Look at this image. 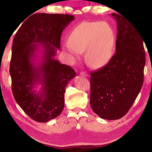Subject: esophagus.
<instances>
[{
  "label": "esophagus",
  "mask_w": 152,
  "mask_h": 152,
  "mask_svg": "<svg viewBox=\"0 0 152 152\" xmlns=\"http://www.w3.org/2000/svg\"><path fill=\"white\" fill-rule=\"evenodd\" d=\"M80 76H83V77H87V76H88V74L86 72H81L80 73Z\"/></svg>",
  "instance_id": "esophagus-1"
}]
</instances>
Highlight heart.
Listing matches in <instances>:
<instances>
[{"label": "heart", "mask_w": 152, "mask_h": 152, "mask_svg": "<svg viewBox=\"0 0 152 152\" xmlns=\"http://www.w3.org/2000/svg\"><path fill=\"white\" fill-rule=\"evenodd\" d=\"M115 33L107 22H83L72 31L70 42L64 45V50L74 59L79 58L85 51L86 60L90 66L99 68L106 65L113 56Z\"/></svg>", "instance_id": "1"}]
</instances>
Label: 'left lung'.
I'll use <instances>...</instances> for the list:
<instances>
[{
	"label": "left lung",
	"mask_w": 152,
	"mask_h": 152,
	"mask_svg": "<svg viewBox=\"0 0 152 152\" xmlns=\"http://www.w3.org/2000/svg\"><path fill=\"white\" fill-rule=\"evenodd\" d=\"M111 15L117 22L116 53L106 66L90 74V104L100 118L116 120L127 114L141 90L145 52L137 28L122 15Z\"/></svg>",
	"instance_id": "8db88e82"
}]
</instances>
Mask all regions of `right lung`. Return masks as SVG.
Segmentation results:
<instances>
[{"mask_svg": "<svg viewBox=\"0 0 152 152\" xmlns=\"http://www.w3.org/2000/svg\"><path fill=\"white\" fill-rule=\"evenodd\" d=\"M73 20V15L34 14L13 39L10 66L13 95L22 110L37 122H48L62 113L65 88L76 76L72 67L55 58L63 30ZM38 85L41 88L37 91Z\"/></svg>", "mask_w": 152, "mask_h": 152, "instance_id": "obj_1", "label": "right lung"}]
</instances>
